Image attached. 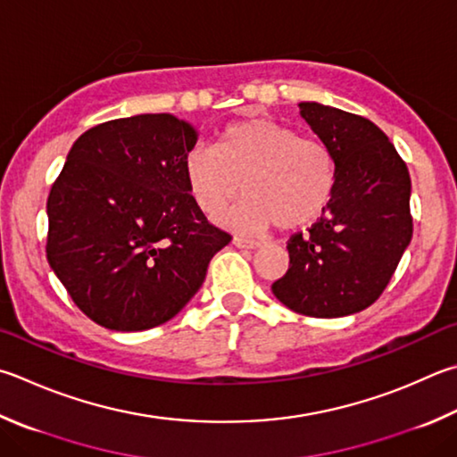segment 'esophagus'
Masks as SVG:
<instances>
[{"label": "esophagus", "mask_w": 457, "mask_h": 457, "mask_svg": "<svg viewBox=\"0 0 457 457\" xmlns=\"http://www.w3.org/2000/svg\"><path fill=\"white\" fill-rule=\"evenodd\" d=\"M234 245H236V247H242V250H255V247H260L262 244H260V242H255V239L234 237Z\"/></svg>", "instance_id": "34e87169"}]
</instances>
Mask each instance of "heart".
Here are the masks:
<instances>
[{"mask_svg": "<svg viewBox=\"0 0 457 457\" xmlns=\"http://www.w3.org/2000/svg\"><path fill=\"white\" fill-rule=\"evenodd\" d=\"M184 176L189 195L207 218L234 202L242 187L245 197L223 221L260 231L276 223L300 229L318 221L334 200L337 170L321 139L302 137L273 120L250 118L228 123L213 147L187 152Z\"/></svg>", "mask_w": 457, "mask_h": 457, "instance_id": "1", "label": "heart"}]
</instances>
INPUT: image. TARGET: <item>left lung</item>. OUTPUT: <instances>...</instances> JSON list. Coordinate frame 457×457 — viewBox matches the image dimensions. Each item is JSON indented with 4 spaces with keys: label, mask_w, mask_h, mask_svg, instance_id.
Instances as JSON below:
<instances>
[{
    "label": "left lung",
    "mask_w": 457,
    "mask_h": 457,
    "mask_svg": "<svg viewBox=\"0 0 457 457\" xmlns=\"http://www.w3.org/2000/svg\"><path fill=\"white\" fill-rule=\"evenodd\" d=\"M302 118L336 157V192L308 234L289 237L278 300L310 318H342L378 300L411 242V179L376 123L337 107L300 104Z\"/></svg>",
    "instance_id": "8db88e82"
}]
</instances>
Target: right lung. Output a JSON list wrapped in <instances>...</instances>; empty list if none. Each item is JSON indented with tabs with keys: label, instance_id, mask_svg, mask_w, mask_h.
<instances>
[{
	"label": "right lung",
	"instance_id": "right-lung-1",
	"mask_svg": "<svg viewBox=\"0 0 457 457\" xmlns=\"http://www.w3.org/2000/svg\"><path fill=\"white\" fill-rule=\"evenodd\" d=\"M197 131L171 113L87 129L47 197V262L89 320L142 331L171 320L231 242L197 210L184 176Z\"/></svg>",
	"mask_w": 457,
	"mask_h": 457
}]
</instances>
